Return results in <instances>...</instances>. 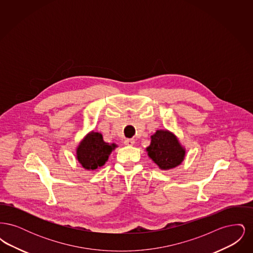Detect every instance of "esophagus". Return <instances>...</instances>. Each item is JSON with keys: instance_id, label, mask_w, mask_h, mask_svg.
<instances>
[{"instance_id": "esophagus-1", "label": "esophagus", "mask_w": 253, "mask_h": 253, "mask_svg": "<svg viewBox=\"0 0 253 253\" xmlns=\"http://www.w3.org/2000/svg\"><path fill=\"white\" fill-rule=\"evenodd\" d=\"M124 144L127 145V146H132V145L134 144V139H132V138H126V139L124 140Z\"/></svg>"}]
</instances>
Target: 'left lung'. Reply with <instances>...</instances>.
Masks as SVG:
<instances>
[{"label": "left lung", "mask_w": 253, "mask_h": 253, "mask_svg": "<svg viewBox=\"0 0 253 253\" xmlns=\"http://www.w3.org/2000/svg\"><path fill=\"white\" fill-rule=\"evenodd\" d=\"M148 156L161 169H169L180 165L185 157V149L176 136L169 131L158 130L152 135L147 148Z\"/></svg>", "instance_id": "obj_1"}]
</instances>
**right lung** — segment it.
Wrapping results in <instances>:
<instances>
[{"label": "right lung", "mask_w": 253, "mask_h": 253, "mask_svg": "<svg viewBox=\"0 0 253 253\" xmlns=\"http://www.w3.org/2000/svg\"><path fill=\"white\" fill-rule=\"evenodd\" d=\"M117 145L103 141L102 134L91 132L84 137L77 149V158L86 169L100 168L108 160L109 156Z\"/></svg>", "instance_id": "add662e5"}]
</instances>
